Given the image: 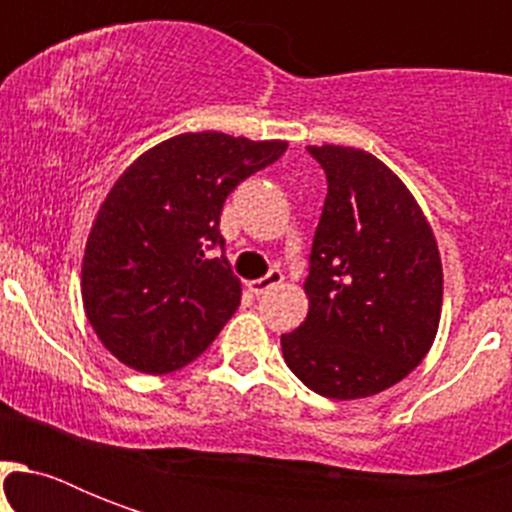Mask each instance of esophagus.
I'll return each instance as SVG.
<instances>
[{
	"label": "esophagus",
	"mask_w": 512,
	"mask_h": 512,
	"mask_svg": "<svg viewBox=\"0 0 512 512\" xmlns=\"http://www.w3.org/2000/svg\"><path fill=\"white\" fill-rule=\"evenodd\" d=\"M281 281H284V273H281L279 268H273V271L265 273L263 279L249 281V289H252V292H255V295H265V292H268V289L279 287Z\"/></svg>",
	"instance_id": "1"
}]
</instances>
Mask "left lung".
Instances as JSON below:
<instances>
[{
	"label": "left lung",
	"instance_id": "left-lung-1",
	"mask_svg": "<svg viewBox=\"0 0 512 512\" xmlns=\"http://www.w3.org/2000/svg\"><path fill=\"white\" fill-rule=\"evenodd\" d=\"M308 154L327 175V199L308 257V319L281 335V350L319 396H374L433 345L441 257L414 196L380 159L342 146Z\"/></svg>",
	"mask_w": 512,
	"mask_h": 512
}]
</instances>
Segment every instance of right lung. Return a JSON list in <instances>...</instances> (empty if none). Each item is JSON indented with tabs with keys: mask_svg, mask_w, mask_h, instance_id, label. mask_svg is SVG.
I'll use <instances>...</instances> for the list:
<instances>
[{
	"mask_svg": "<svg viewBox=\"0 0 512 512\" xmlns=\"http://www.w3.org/2000/svg\"><path fill=\"white\" fill-rule=\"evenodd\" d=\"M284 151L281 140L188 132L146 151L116 180L87 239L82 300L122 364L175 372L220 335L241 303L220 212L241 180Z\"/></svg>",
	"mask_w": 512,
	"mask_h": 512,
	"instance_id": "right-lung-1",
	"label": "right lung"
}]
</instances>
